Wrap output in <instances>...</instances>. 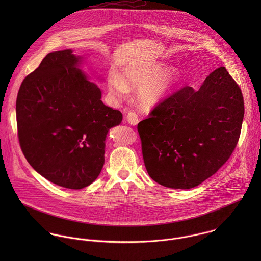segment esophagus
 <instances>
[{
	"label": "esophagus",
	"instance_id": "34e87169",
	"mask_svg": "<svg viewBox=\"0 0 261 261\" xmlns=\"http://www.w3.org/2000/svg\"><path fill=\"white\" fill-rule=\"evenodd\" d=\"M126 119H127V122L132 125H137L139 122V117L135 112H128L126 115Z\"/></svg>",
	"mask_w": 261,
	"mask_h": 261
}]
</instances>
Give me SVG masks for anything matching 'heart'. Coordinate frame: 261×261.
Masks as SVG:
<instances>
[{"label": "heart", "mask_w": 261, "mask_h": 261, "mask_svg": "<svg viewBox=\"0 0 261 261\" xmlns=\"http://www.w3.org/2000/svg\"><path fill=\"white\" fill-rule=\"evenodd\" d=\"M179 71L166 68L161 62L126 67L120 74L112 75L108 82L109 92L114 99L127 96L129 89H138L137 99L144 109H152L162 103L179 80Z\"/></svg>", "instance_id": "heart-1"}]
</instances>
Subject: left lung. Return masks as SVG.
I'll list each match as a JSON object with an SVG mask.
<instances>
[{"instance_id":"1","label":"left lung","mask_w":261,"mask_h":261,"mask_svg":"<svg viewBox=\"0 0 261 261\" xmlns=\"http://www.w3.org/2000/svg\"><path fill=\"white\" fill-rule=\"evenodd\" d=\"M243 117L242 92L225 67L198 90L180 89L138 124L149 177L172 189L200 185L230 158Z\"/></svg>"}]
</instances>
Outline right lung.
Returning <instances> with one entry per match:
<instances>
[{"label":"right lung","mask_w":261,"mask_h":261,"mask_svg":"<svg viewBox=\"0 0 261 261\" xmlns=\"http://www.w3.org/2000/svg\"><path fill=\"white\" fill-rule=\"evenodd\" d=\"M71 49L47 54L22 82L16 101L18 137L32 168L67 189L92 184L105 164L110 129L122 114L101 101V90Z\"/></svg>","instance_id":"add662e5"}]
</instances>
